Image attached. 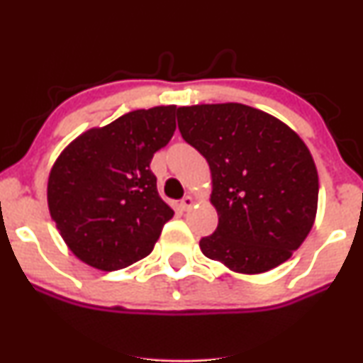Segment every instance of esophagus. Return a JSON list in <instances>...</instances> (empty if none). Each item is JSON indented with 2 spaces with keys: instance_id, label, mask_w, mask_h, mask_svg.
Listing matches in <instances>:
<instances>
[{
  "instance_id": "obj_1",
  "label": "esophagus",
  "mask_w": 363,
  "mask_h": 363,
  "mask_svg": "<svg viewBox=\"0 0 363 363\" xmlns=\"http://www.w3.org/2000/svg\"><path fill=\"white\" fill-rule=\"evenodd\" d=\"M194 203H196V199L193 198V196H184V198H182V201H181V208L182 210H191V208L194 206Z\"/></svg>"
}]
</instances>
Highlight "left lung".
I'll return each instance as SVG.
<instances>
[{"label": "left lung", "instance_id": "obj_1", "mask_svg": "<svg viewBox=\"0 0 363 363\" xmlns=\"http://www.w3.org/2000/svg\"><path fill=\"white\" fill-rule=\"evenodd\" d=\"M177 123L211 172L218 227L199 240L201 252L242 274L290 259L318 213V169L301 136L268 112L237 102L182 106Z\"/></svg>", "mask_w": 363, "mask_h": 363}]
</instances>
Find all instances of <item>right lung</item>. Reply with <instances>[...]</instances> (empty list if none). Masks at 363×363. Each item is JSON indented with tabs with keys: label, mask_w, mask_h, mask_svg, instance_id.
<instances>
[{
	"label": "right lung",
	"mask_w": 363,
	"mask_h": 363,
	"mask_svg": "<svg viewBox=\"0 0 363 363\" xmlns=\"http://www.w3.org/2000/svg\"><path fill=\"white\" fill-rule=\"evenodd\" d=\"M176 109H138L86 129L52 164L49 213L82 262L116 272L153 251L174 210L158 194L150 164L176 131Z\"/></svg>",
	"instance_id": "add662e5"
}]
</instances>
